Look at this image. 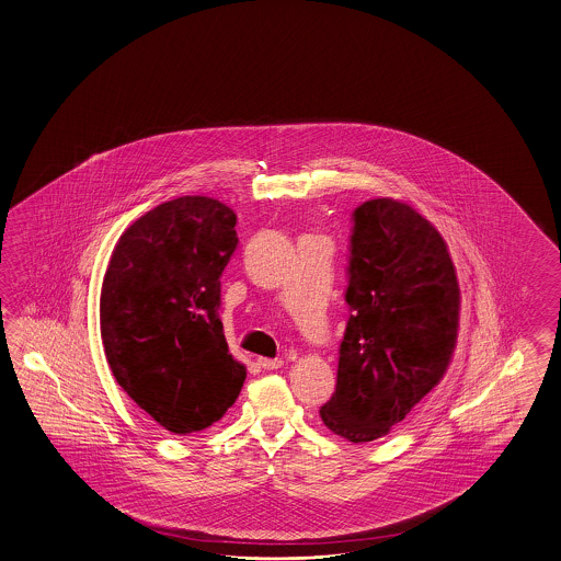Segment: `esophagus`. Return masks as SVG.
<instances>
[{
    "mask_svg": "<svg viewBox=\"0 0 561 561\" xmlns=\"http://www.w3.org/2000/svg\"><path fill=\"white\" fill-rule=\"evenodd\" d=\"M257 363H260L263 369L267 370L282 369V365H284V360H282V358H267V356H260V358H257Z\"/></svg>",
    "mask_w": 561,
    "mask_h": 561,
    "instance_id": "obj_1",
    "label": "esophagus"
}]
</instances>
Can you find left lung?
Listing matches in <instances>:
<instances>
[{"instance_id": "left-lung-1", "label": "left lung", "mask_w": 561, "mask_h": 561, "mask_svg": "<svg viewBox=\"0 0 561 561\" xmlns=\"http://www.w3.org/2000/svg\"><path fill=\"white\" fill-rule=\"evenodd\" d=\"M336 391L320 408L353 444L387 436L450 367L460 286L448 243L410 203L373 198L355 210Z\"/></svg>"}]
</instances>
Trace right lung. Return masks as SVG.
Here are the masks:
<instances>
[{
    "label": "right lung",
    "mask_w": 561,
    "mask_h": 561,
    "mask_svg": "<svg viewBox=\"0 0 561 561\" xmlns=\"http://www.w3.org/2000/svg\"><path fill=\"white\" fill-rule=\"evenodd\" d=\"M234 225L217 198L168 201L125 229L103 277L99 322L113 377L172 434L219 422L245 381L217 316Z\"/></svg>",
    "instance_id": "obj_1"
}]
</instances>
